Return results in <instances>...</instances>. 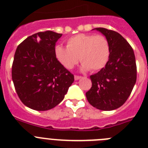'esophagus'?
I'll return each mask as SVG.
<instances>
[{"label": "esophagus", "mask_w": 148, "mask_h": 148, "mask_svg": "<svg viewBox=\"0 0 148 148\" xmlns=\"http://www.w3.org/2000/svg\"><path fill=\"white\" fill-rule=\"evenodd\" d=\"M81 78H82V76H80V75H75V76H74L75 80H78V79H80Z\"/></svg>", "instance_id": "esophagus-1"}]
</instances>
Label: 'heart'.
Segmentation results:
<instances>
[{
  "instance_id": "b5f03b06",
  "label": "heart",
  "mask_w": 148,
  "mask_h": 148,
  "mask_svg": "<svg viewBox=\"0 0 148 148\" xmlns=\"http://www.w3.org/2000/svg\"><path fill=\"white\" fill-rule=\"evenodd\" d=\"M110 44L104 35L78 34L66 40V47H55L56 58L68 70H72L80 60L84 71L95 72L106 66L110 56Z\"/></svg>"
}]
</instances>
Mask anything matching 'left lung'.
Returning <instances> with one entry per match:
<instances>
[{
    "label": "left lung",
    "mask_w": 148,
    "mask_h": 148,
    "mask_svg": "<svg viewBox=\"0 0 148 148\" xmlns=\"http://www.w3.org/2000/svg\"><path fill=\"white\" fill-rule=\"evenodd\" d=\"M95 29L109 40L110 56L104 68L90 75L92 87L86 92V97L94 108L113 110L125 104L135 85V55L131 46L119 33L102 27Z\"/></svg>",
    "instance_id": "left-lung-1"
}]
</instances>
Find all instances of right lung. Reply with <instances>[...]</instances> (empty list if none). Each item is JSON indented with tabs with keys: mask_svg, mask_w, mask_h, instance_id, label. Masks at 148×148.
I'll list each match as a JSON object with an SVG mask.
<instances>
[{
	"mask_svg": "<svg viewBox=\"0 0 148 148\" xmlns=\"http://www.w3.org/2000/svg\"><path fill=\"white\" fill-rule=\"evenodd\" d=\"M62 34L45 31L30 35L17 47L12 78L18 97L32 110L58 105L74 82V75L56 58L55 47Z\"/></svg>",
	"mask_w": 148,
	"mask_h": 148,
	"instance_id": "obj_1",
	"label": "right lung"
}]
</instances>
